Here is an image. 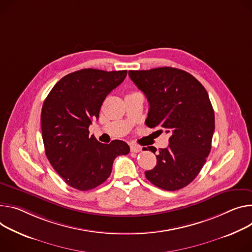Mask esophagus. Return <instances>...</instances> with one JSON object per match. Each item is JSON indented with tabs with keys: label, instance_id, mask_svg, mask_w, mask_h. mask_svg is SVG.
<instances>
[{
	"label": "esophagus",
	"instance_id": "1",
	"mask_svg": "<svg viewBox=\"0 0 252 252\" xmlns=\"http://www.w3.org/2000/svg\"><path fill=\"white\" fill-rule=\"evenodd\" d=\"M130 151L132 153H139L142 151V147L139 145H135V144H130Z\"/></svg>",
	"mask_w": 252,
	"mask_h": 252
}]
</instances>
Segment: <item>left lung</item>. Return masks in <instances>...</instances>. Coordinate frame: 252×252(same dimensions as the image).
I'll return each mask as SVG.
<instances>
[{"mask_svg": "<svg viewBox=\"0 0 252 252\" xmlns=\"http://www.w3.org/2000/svg\"><path fill=\"white\" fill-rule=\"evenodd\" d=\"M128 75L148 98L146 125L170 133L168 148L159 149L157 165L145 172L146 178L167 191L186 187L211 150L215 116L207 91L193 75L178 68L129 70ZM145 150L157 151L152 146Z\"/></svg>", "mask_w": 252, "mask_h": 252, "instance_id": "left-lung-1", "label": "left lung"}]
</instances>
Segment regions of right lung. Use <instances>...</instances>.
I'll return each instance as SVG.
<instances>
[{
    "instance_id": "right-lung-1",
    "label": "right lung",
    "mask_w": 252,
    "mask_h": 252,
    "mask_svg": "<svg viewBox=\"0 0 252 252\" xmlns=\"http://www.w3.org/2000/svg\"><path fill=\"white\" fill-rule=\"evenodd\" d=\"M127 71L81 69L67 74L51 89L41 112L45 154L67 185L91 190L109 177L114 158L127 155L126 143H99L88 127L99 118L103 100Z\"/></svg>"
}]
</instances>
